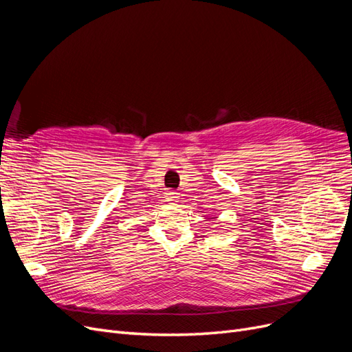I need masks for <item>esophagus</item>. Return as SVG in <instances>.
Returning a JSON list of instances; mask_svg holds the SVG:
<instances>
[{
    "instance_id": "1",
    "label": "esophagus",
    "mask_w": 352,
    "mask_h": 352,
    "mask_svg": "<svg viewBox=\"0 0 352 352\" xmlns=\"http://www.w3.org/2000/svg\"><path fill=\"white\" fill-rule=\"evenodd\" d=\"M166 201L167 204H176L179 201V196L176 192H167L166 193Z\"/></svg>"
}]
</instances>
